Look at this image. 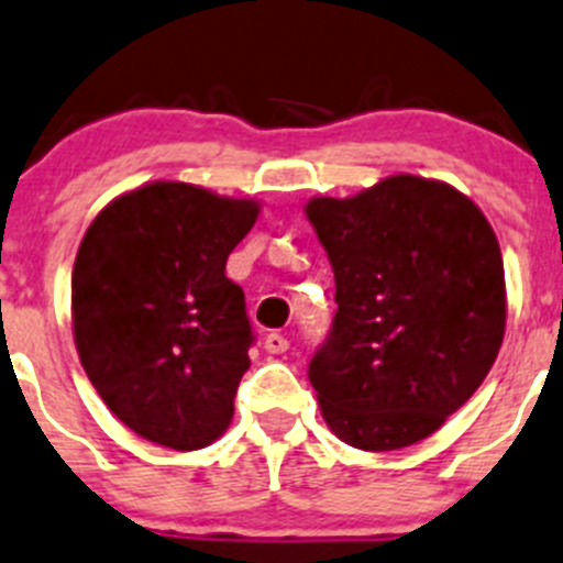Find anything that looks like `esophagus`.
I'll return each instance as SVG.
<instances>
[{"mask_svg": "<svg viewBox=\"0 0 563 563\" xmlns=\"http://www.w3.org/2000/svg\"><path fill=\"white\" fill-rule=\"evenodd\" d=\"M265 350H268L271 355H282V352L289 350V341L284 339L282 333H268L265 335Z\"/></svg>", "mask_w": 563, "mask_h": 563, "instance_id": "1", "label": "esophagus"}]
</instances>
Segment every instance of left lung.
<instances>
[{"instance_id":"left-lung-1","label":"left lung","mask_w":563,"mask_h":563,"mask_svg":"<svg viewBox=\"0 0 563 563\" xmlns=\"http://www.w3.org/2000/svg\"><path fill=\"white\" fill-rule=\"evenodd\" d=\"M335 276L328 339L309 363L322 417L368 453L431 437L494 366L507 322L494 228L450 184L390 176L306 206Z\"/></svg>"}]
</instances>
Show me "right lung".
I'll return each mask as SVG.
<instances>
[{"mask_svg":"<svg viewBox=\"0 0 563 563\" xmlns=\"http://www.w3.org/2000/svg\"><path fill=\"white\" fill-rule=\"evenodd\" d=\"M257 213L254 200L154 181L115 197L86 230L73 268L75 346L137 437L200 450L228 431L254 333L224 265Z\"/></svg>","mask_w":563,"mask_h":563,"instance_id":"right-lung-1","label":"right lung"}]
</instances>
